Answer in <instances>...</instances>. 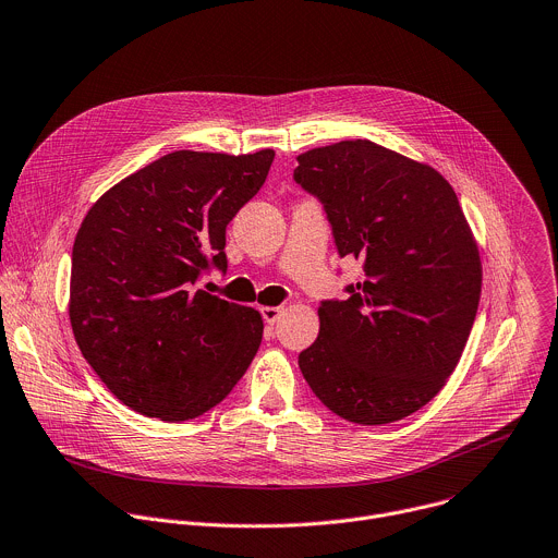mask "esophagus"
I'll use <instances>...</instances> for the list:
<instances>
[{"label": "esophagus", "instance_id": "esophagus-1", "mask_svg": "<svg viewBox=\"0 0 558 558\" xmlns=\"http://www.w3.org/2000/svg\"><path fill=\"white\" fill-rule=\"evenodd\" d=\"M260 315H263V319L267 324H276L280 319V315H282V306H263Z\"/></svg>", "mask_w": 558, "mask_h": 558}]
</instances>
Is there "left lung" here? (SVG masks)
<instances>
[{
    "instance_id": "obj_1",
    "label": "left lung",
    "mask_w": 558,
    "mask_h": 558,
    "mask_svg": "<svg viewBox=\"0 0 558 558\" xmlns=\"http://www.w3.org/2000/svg\"><path fill=\"white\" fill-rule=\"evenodd\" d=\"M293 179L330 223L339 258H363L345 300L319 302L298 363L339 418L386 425L427 405L466 345L482 265L458 197L434 168L369 140L298 155Z\"/></svg>"
}]
</instances>
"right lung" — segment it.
I'll use <instances>...</instances> for the list:
<instances>
[{
	"label": "right lung",
	"instance_id": "add662e5",
	"mask_svg": "<svg viewBox=\"0 0 558 558\" xmlns=\"http://www.w3.org/2000/svg\"><path fill=\"white\" fill-rule=\"evenodd\" d=\"M274 150H174L116 183L72 250L70 322L100 381L166 423L219 405L245 375L263 317L197 282L226 274V228L260 191Z\"/></svg>",
	"mask_w": 558,
	"mask_h": 558
}]
</instances>
